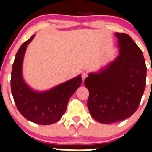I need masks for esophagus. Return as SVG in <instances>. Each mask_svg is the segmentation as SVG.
I'll list each match as a JSON object with an SVG mask.
<instances>
[{
	"label": "esophagus",
	"instance_id": "esophagus-1",
	"mask_svg": "<svg viewBox=\"0 0 152 152\" xmlns=\"http://www.w3.org/2000/svg\"><path fill=\"white\" fill-rule=\"evenodd\" d=\"M81 77H82L83 81H84L85 79H86V78L87 77V73H86V72H83V73H82V74H81Z\"/></svg>",
	"mask_w": 152,
	"mask_h": 152
}]
</instances>
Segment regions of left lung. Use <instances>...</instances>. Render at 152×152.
Here are the masks:
<instances>
[{"label":"left lung","instance_id":"8db88e82","mask_svg":"<svg viewBox=\"0 0 152 152\" xmlns=\"http://www.w3.org/2000/svg\"><path fill=\"white\" fill-rule=\"evenodd\" d=\"M120 54L98 73H89L90 115L101 123L121 121L137 110L146 86V68L141 49L128 34L116 33Z\"/></svg>","mask_w":152,"mask_h":152}]
</instances>
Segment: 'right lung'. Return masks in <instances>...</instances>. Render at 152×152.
Listing matches in <instances>:
<instances>
[{"instance_id":"obj_1","label":"right lung","mask_w":152,"mask_h":152,"mask_svg":"<svg viewBox=\"0 0 152 152\" xmlns=\"http://www.w3.org/2000/svg\"><path fill=\"white\" fill-rule=\"evenodd\" d=\"M34 37L23 43L16 53L11 71V93L18 110L26 119L37 124L50 125L62 118L82 79L79 75L46 91L31 89L23 79L22 64L26 48Z\"/></svg>"}]
</instances>
